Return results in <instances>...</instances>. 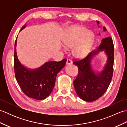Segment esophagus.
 <instances>
[{"mask_svg": "<svg viewBox=\"0 0 127 127\" xmlns=\"http://www.w3.org/2000/svg\"><path fill=\"white\" fill-rule=\"evenodd\" d=\"M66 64H68V65H70V64H72V61H71V59H67V61H66Z\"/></svg>", "mask_w": 127, "mask_h": 127, "instance_id": "1", "label": "esophagus"}]
</instances>
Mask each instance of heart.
Returning a JSON list of instances; mask_svg holds the SVG:
<instances>
[{"instance_id": "b5f03b06", "label": "heart", "mask_w": 127, "mask_h": 127, "mask_svg": "<svg viewBox=\"0 0 127 127\" xmlns=\"http://www.w3.org/2000/svg\"><path fill=\"white\" fill-rule=\"evenodd\" d=\"M94 39L93 33L88 31L86 28L80 26L71 27L69 29L63 43L68 48L74 47V55L78 58H81L90 52Z\"/></svg>"}]
</instances>
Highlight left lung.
Returning a JSON list of instances; mask_svg holds the SVG:
<instances>
[{
  "mask_svg": "<svg viewBox=\"0 0 127 127\" xmlns=\"http://www.w3.org/2000/svg\"><path fill=\"white\" fill-rule=\"evenodd\" d=\"M99 24V21H97ZM104 31H106L104 27ZM105 50L108 57L104 71L98 75L91 69L90 61L93 57L99 51ZM114 46L111 37L102 39L98 49L90 52L85 58L77 60L73 63L78 67L77 76L74 81V86L77 94L86 101H93L103 95L111 81L114 72Z\"/></svg>",
  "mask_w": 127,
  "mask_h": 127,
  "instance_id": "1",
  "label": "left lung"
}]
</instances>
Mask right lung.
Instances as JSON below:
<instances>
[{"mask_svg": "<svg viewBox=\"0 0 127 127\" xmlns=\"http://www.w3.org/2000/svg\"><path fill=\"white\" fill-rule=\"evenodd\" d=\"M26 27L23 26L21 31ZM15 44L14 70L16 80L27 96L37 100H43L50 95L55 87L57 75L65 66L66 59L59 62H48L35 70L26 68L18 61Z\"/></svg>", "mask_w": 127, "mask_h": 127, "instance_id": "1", "label": "right lung"}]
</instances>
